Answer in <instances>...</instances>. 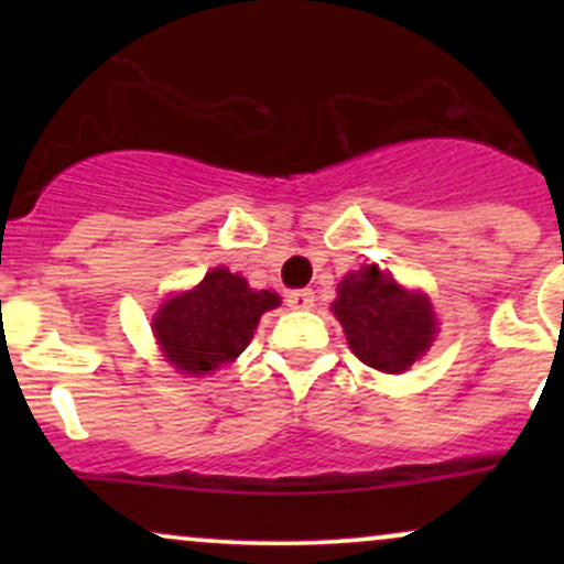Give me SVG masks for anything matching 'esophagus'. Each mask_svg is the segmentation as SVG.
Returning a JSON list of instances; mask_svg holds the SVG:
<instances>
[{"mask_svg": "<svg viewBox=\"0 0 564 564\" xmlns=\"http://www.w3.org/2000/svg\"><path fill=\"white\" fill-rule=\"evenodd\" d=\"M286 304L291 310H313L315 304V294L310 289H302V291H291V294L286 296Z\"/></svg>", "mask_w": 564, "mask_h": 564, "instance_id": "esophagus-1", "label": "esophagus"}]
</instances>
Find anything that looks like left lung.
<instances>
[{"mask_svg": "<svg viewBox=\"0 0 564 564\" xmlns=\"http://www.w3.org/2000/svg\"><path fill=\"white\" fill-rule=\"evenodd\" d=\"M332 304L347 345L366 366L403 373L432 347L437 318L430 296L403 289L379 264L341 278Z\"/></svg>", "mask_w": 564, "mask_h": 564, "instance_id": "1", "label": "left lung"}]
</instances>
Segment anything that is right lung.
<instances>
[{
	"label": "right lung",
	"mask_w": 564,
	"mask_h": 564,
	"mask_svg": "<svg viewBox=\"0 0 564 564\" xmlns=\"http://www.w3.org/2000/svg\"><path fill=\"white\" fill-rule=\"evenodd\" d=\"M281 304L275 291H254L228 268H215L196 289L174 294L153 315L166 364L187 377H204L228 366L249 347L257 323Z\"/></svg>",
	"instance_id": "right-lung-1"
}]
</instances>
